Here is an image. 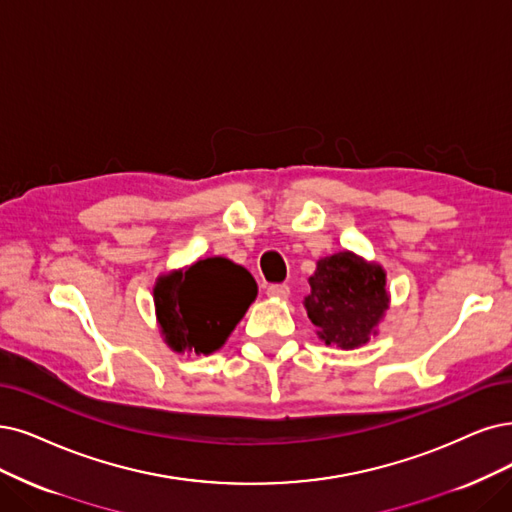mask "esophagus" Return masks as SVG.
<instances>
[{
  "mask_svg": "<svg viewBox=\"0 0 512 512\" xmlns=\"http://www.w3.org/2000/svg\"><path fill=\"white\" fill-rule=\"evenodd\" d=\"M266 293L274 299H287L291 295V289L287 285H270Z\"/></svg>",
  "mask_w": 512,
  "mask_h": 512,
  "instance_id": "1",
  "label": "esophagus"
}]
</instances>
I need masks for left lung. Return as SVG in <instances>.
I'll use <instances>...</instances> for the list:
<instances>
[{
	"label": "left lung",
	"instance_id": "8db88e82",
	"mask_svg": "<svg viewBox=\"0 0 512 512\" xmlns=\"http://www.w3.org/2000/svg\"><path fill=\"white\" fill-rule=\"evenodd\" d=\"M304 299L308 318L320 342L342 350L365 346L386 316L390 293L386 270L352 251L316 261Z\"/></svg>",
	"mask_w": 512,
	"mask_h": 512
}]
</instances>
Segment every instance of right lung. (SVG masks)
Masks as SVG:
<instances>
[{
    "mask_svg": "<svg viewBox=\"0 0 512 512\" xmlns=\"http://www.w3.org/2000/svg\"><path fill=\"white\" fill-rule=\"evenodd\" d=\"M257 297L251 272L225 257L160 274L154 285L156 320L173 352L213 354L232 335Z\"/></svg>",
    "mask_w": 512,
    "mask_h": 512,
    "instance_id": "right-lung-1",
    "label": "right lung"
}]
</instances>
